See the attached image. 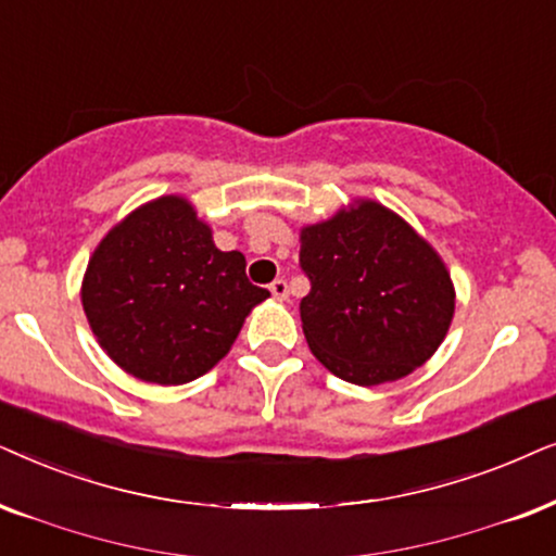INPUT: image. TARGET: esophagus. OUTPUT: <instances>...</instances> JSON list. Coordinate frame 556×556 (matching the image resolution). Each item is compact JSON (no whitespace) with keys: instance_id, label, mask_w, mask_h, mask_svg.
<instances>
[{"instance_id":"1","label":"esophagus","mask_w":556,"mask_h":556,"mask_svg":"<svg viewBox=\"0 0 556 556\" xmlns=\"http://www.w3.org/2000/svg\"><path fill=\"white\" fill-rule=\"evenodd\" d=\"M269 292H271L277 300H287V298H290V287H287L285 279H274V282L269 285Z\"/></svg>"}]
</instances>
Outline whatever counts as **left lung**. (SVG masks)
I'll return each instance as SVG.
<instances>
[{"mask_svg": "<svg viewBox=\"0 0 556 556\" xmlns=\"http://www.w3.org/2000/svg\"><path fill=\"white\" fill-rule=\"evenodd\" d=\"M309 292L300 302L309 351L355 387L399 381L429 361L455 315V285L425 236L358 198L300 228Z\"/></svg>", "mask_w": 556, "mask_h": 556, "instance_id": "8db88e82", "label": "left lung"}]
</instances>
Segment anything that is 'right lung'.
<instances>
[{
  "label": "right lung",
  "mask_w": 556,
  "mask_h": 556,
  "mask_svg": "<svg viewBox=\"0 0 556 556\" xmlns=\"http://www.w3.org/2000/svg\"><path fill=\"white\" fill-rule=\"evenodd\" d=\"M266 298L247 279L241 251H220L185 195L154 198L111 226L80 285L103 353L160 387L208 374Z\"/></svg>",
  "instance_id": "1"
}]
</instances>
